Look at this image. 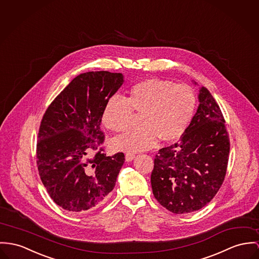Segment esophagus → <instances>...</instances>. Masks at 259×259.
Masks as SVG:
<instances>
[{"instance_id": "34e87169", "label": "esophagus", "mask_w": 259, "mask_h": 259, "mask_svg": "<svg viewBox=\"0 0 259 259\" xmlns=\"http://www.w3.org/2000/svg\"><path fill=\"white\" fill-rule=\"evenodd\" d=\"M135 158V155L134 154H131V153H127L126 155H125V159H126V161H132L133 159Z\"/></svg>"}]
</instances>
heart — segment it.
I'll use <instances>...</instances> for the list:
<instances>
[{
  "mask_svg": "<svg viewBox=\"0 0 259 259\" xmlns=\"http://www.w3.org/2000/svg\"><path fill=\"white\" fill-rule=\"evenodd\" d=\"M129 94L128 99L112 96L102 111L103 125L115 132L130 126L133 110L142 113L140 128L111 141L117 151L137 153L152 149L159 138L163 142L179 139L189 126L196 107L192 89L170 80H142L131 88Z\"/></svg>",
  "mask_w": 259,
  "mask_h": 259,
  "instance_id": "1",
  "label": "heart"
}]
</instances>
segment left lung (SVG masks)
Listing matches in <instances>:
<instances>
[{
  "label": "left lung",
  "mask_w": 259,
  "mask_h": 259,
  "mask_svg": "<svg viewBox=\"0 0 259 259\" xmlns=\"http://www.w3.org/2000/svg\"><path fill=\"white\" fill-rule=\"evenodd\" d=\"M198 101L196 113L179 142L159 150L151 176L155 198L175 214L203 208L214 198L226 176L230 140L224 116L204 87Z\"/></svg>",
  "instance_id": "left-lung-1"
}]
</instances>
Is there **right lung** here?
<instances>
[{"label":"right lung","mask_w":259,"mask_h":259,"mask_svg":"<svg viewBox=\"0 0 259 259\" xmlns=\"http://www.w3.org/2000/svg\"><path fill=\"white\" fill-rule=\"evenodd\" d=\"M123 82L121 73L80 74L41 120L36 150L40 179L50 197L67 211L99 207L115 186L124 154L102 153L100 124L106 101Z\"/></svg>","instance_id":"1"}]
</instances>
